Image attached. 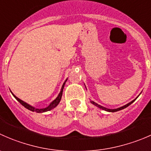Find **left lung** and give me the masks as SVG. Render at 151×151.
Masks as SVG:
<instances>
[{"label":"left lung","instance_id":"left-lung-1","mask_svg":"<svg viewBox=\"0 0 151 151\" xmlns=\"http://www.w3.org/2000/svg\"><path fill=\"white\" fill-rule=\"evenodd\" d=\"M138 96H137V97H138ZM137 98L135 99H134L133 101H131V102L128 103L127 104L124 105V106H121V107H119V108H117V109H108V108H106V107H104V106H101V105H99V104H97V103L94 102L93 101H91V104H94V105H95V106H96L97 107H99V109H103V110H105V111H106V112H117V111H120V110H121V109H125V108H126V107H127V106H129V105H130V104H132V103H133L134 101L135 100H136L137 99Z\"/></svg>","mask_w":151,"mask_h":151}]
</instances>
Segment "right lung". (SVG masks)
Wrapping results in <instances>:
<instances>
[{"label":"right lung","mask_w":151,"mask_h":151,"mask_svg":"<svg viewBox=\"0 0 151 151\" xmlns=\"http://www.w3.org/2000/svg\"><path fill=\"white\" fill-rule=\"evenodd\" d=\"M67 80H68V78H67L66 80H65L64 83H63V84L61 87V89H60V93H59V94L58 95V96L56 97L55 99L53 100V101H52V102L50 103V104H49L48 106H47V107H45V108H41V109H39V108L34 107V106H31V105L28 104V103L25 102V101H23L22 100H21L20 99L17 98V97L16 96H15L14 94L12 92V91H11V93H12V95L14 96V98L16 99L17 100V101H19V102L20 103V104H22V106H25L26 109H29V110L32 111V112H38V113H42V112H47V111H50V110H51V109H54V108L56 107V106H58V104L60 103V99H61V97H62V94H63V88H64V85H65V84H66V82L67 81Z\"/></svg>","instance_id":"right-lung-1"}]
</instances>
